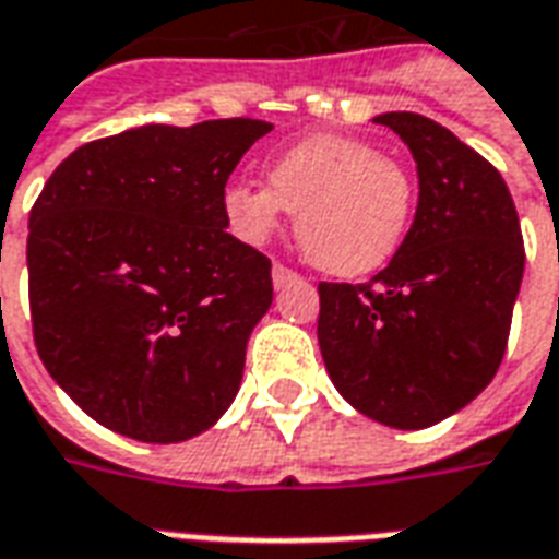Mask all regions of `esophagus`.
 <instances>
[{
  "instance_id": "1",
  "label": "esophagus",
  "mask_w": 559,
  "mask_h": 559,
  "mask_svg": "<svg viewBox=\"0 0 559 559\" xmlns=\"http://www.w3.org/2000/svg\"><path fill=\"white\" fill-rule=\"evenodd\" d=\"M271 276H274V288H283V285H288L292 280H297L295 271H288L285 264H274V271H271Z\"/></svg>"
}]
</instances>
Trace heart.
<instances>
[{
  "mask_svg": "<svg viewBox=\"0 0 559 559\" xmlns=\"http://www.w3.org/2000/svg\"><path fill=\"white\" fill-rule=\"evenodd\" d=\"M231 235L264 243L295 214L300 250L330 276H366L384 267L405 238L414 185L405 166L369 142L309 136L276 154L267 187L238 181L223 190Z\"/></svg>",
  "mask_w": 559,
  "mask_h": 559,
  "instance_id": "b5f03b06",
  "label": "heart"
}]
</instances>
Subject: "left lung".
Instances as JSON below:
<instances>
[{"instance_id":"left-lung-1","label":"left lung","mask_w":559,"mask_h":559,"mask_svg":"<svg viewBox=\"0 0 559 559\" xmlns=\"http://www.w3.org/2000/svg\"><path fill=\"white\" fill-rule=\"evenodd\" d=\"M414 154L417 214L369 283H321L319 345L340 396L390 429H429L471 405L503 360L524 276L507 181L455 133L374 116Z\"/></svg>"}]
</instances>
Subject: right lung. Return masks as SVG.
Here are the masks:
<instances>
[{"instance_id": "add662e5", "label": "right lung", "mask_w": 559, "mask_h": 559, "mask_svg": "<svg viewBox=\"0 0 559 559\" xmlns=\"http://www.w3.org/2000/svg\"><path fill=\"white\" fill-rule=\"evenodd\" d=\"M271 130L259 118L142 124L76 148L40 190L26 243L35 345L100 426L178 443L238 396L274 285L219 202Z\"/></svg>"}]
</instances>
